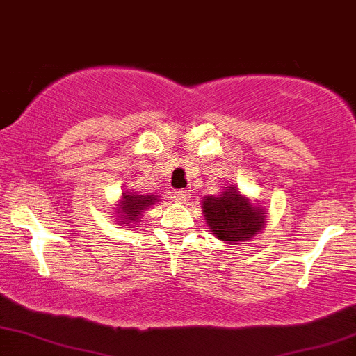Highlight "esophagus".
<instances>
[{
  "mask_svg": "<svg viewBox=\"0 0 356 356\" xmlns=\"http://www.w3.org/2000/svg\"><path fill=\"white\" fill-rule=\"evenodd\" d=\"M191 192L189 191H175L174 192V201H177L179 204H186L187 201H191Z\"/></svg>",
  "mask_w": 356,
  "mask_h": 356,
  "instance_id": "obj_1",
  "label": "esophagus"
}]
</instances>
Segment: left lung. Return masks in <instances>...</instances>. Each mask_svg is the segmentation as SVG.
I'll return each instance as SVG.
<instances>
[{"mask_svg":"<svg viewBox=\"0 0 356 356\" xmlns=\"http://www.w3.org/2000/svg\"><path fill=\"white\" fill-rule=\"evenodd\" d=\"M202 214L212 236L227 244H246L264 229L268 212L229 186L202 199Z\"/></svg>","mask_w":356,"mask_h":356,"instance_id":"left-lung-1","label":"left lung"}]
</instances>
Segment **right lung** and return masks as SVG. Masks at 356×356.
<instances>
[{"label": "right lung", "mask_w": 356, "mask_h": 356, "mask_svg": "<svg viewBox=\"0 0 356 356\" xmlns=\"http://www.w3.org/2000/svg\"><path fill=\"white\" fill-rule=\"evenodd\" d=\"M161 195L157 194H138V192H129L124 191L120 195V201L115 204V219L120 226H136L140 222V218L144 216L147 209L154 206L155 202H159L157 199Z\"/></svg>", "instance_id": "right-lung-1"}]
</instances>
